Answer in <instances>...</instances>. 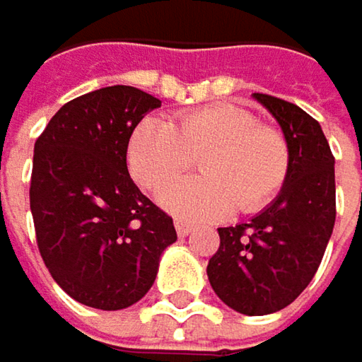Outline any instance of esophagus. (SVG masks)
Instances as JSON below:
<instances>
[{"label": "esophagus", "instance_id": "34e87169", "mask_svg": "<svg viewBox=\"0 0 362 362\" xmlns=\"http://www.w3.org/2000/svg\"><path fill=\"white\" fill-rule=\"evenodd\" d=\"M175 230H177L179 236H187L192 232V226L187 221H183V219H175Z\"/></svg>", "mask_w": 362, "mask_h": 362}]
</instances>
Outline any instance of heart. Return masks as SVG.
Returning <instances> with one entry per match:
<instances>
[{
    "label": "heart",
    "instance_id": "heart-1",
    "mask_svg": "<svg viewBox=\"0 0 362 362\" xmlns=\"http://www.w3.org/2000/svg\"><path fill=\"white\" fill-rule=\"evenodd\" d=\"M200 158L202 177L164 192L162 202L189 219H215L234 206L253 213L282 189L288 175L284 134L238 105L215 103L181 113L175 124L143 119L128 143V168L147 192H160Z\"/></svg>",
    "mask_w": 362,
    "mask_h": 362
}]
</instances>
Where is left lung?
<instances>
[{
    "mask_svg": "<svg viewBox=\"0 0 362 362\" xmlns=\"http://www.w3.org/2000/svg\"><path fill=\"white\" fill-rule=\"evenodd\" d=\"M280 124L288 175L268 209L249 223L219 228L209 262L217 297L247 316H264L299 297L318 270L335 226V158L320 124L301 107L253 94Z\"/></svg>",
    "mask_w": 362,
    "mask_h": 362,
    "instance_id": "1",
    "label": "left lung"
}]
</instances>
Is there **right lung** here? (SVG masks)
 I'll use <instances>...</instances> for the list:
<instances>
[{
    "label": "right lung",
    "mask_w": 362,
    "mask_h": 362,
    "mask_svg": "<svg viewBox=\"0 0 362 362\" xmlns=\"http://www.w3.org/2000/svg\"><path fill=\"white\" fill-rule=\"evenodd\" d=\"M162 100L107 86L65 103L35 141L29 202L40 255L57 284L96 310L136 303L177 240L173 217L128 175L136 124Z\"/></svg>",
    "instance_id": "right-lung-1"
}]
</instances>
